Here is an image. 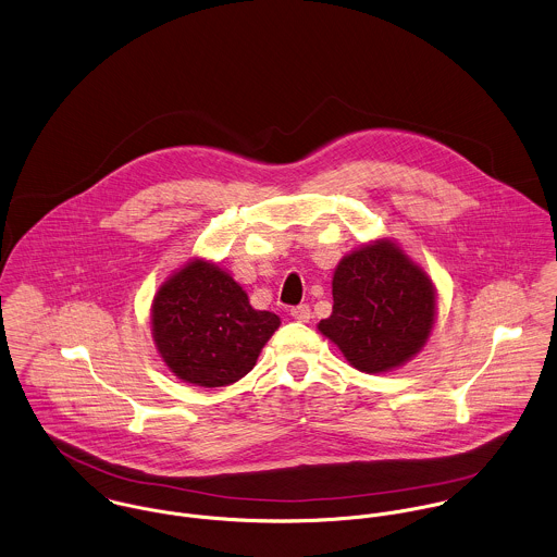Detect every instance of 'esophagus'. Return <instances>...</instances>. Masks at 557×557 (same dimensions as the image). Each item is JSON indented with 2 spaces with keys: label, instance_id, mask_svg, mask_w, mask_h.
I'll return each instance as SVG.
<instances>
[{
  "label": "esophagus",
  "instance_id": "esophagus-1",
  "mask_svg": "<svg viewBox=\"0 0 557 557\" xmlns=\"http://www.w3.org/2000/svg\"><path fill=\"white\" fill-rule=\"evenodd\" d=\"M290 317H293L295 321H299V323H308V321H310V306L301 304V306L293 308V310H290Z\"/></svg>",
  "mask_w": 557,
  "mask_h": 557
}]
</instances>
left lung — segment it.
I'll use <instances>...</instances> for the list:
<instances>
[{"instance_id":"left-lung-1","label":"left lung","mask_w":557,"mask_h":557,"mask_svg":"<svg viewBox=\"0 0 557 557\" xmlns=\"http://www.w3.org/2000/svg\"><path fill=\"white\" fill-rule=\"evenodd\" d=\"M332 293L334 312L319 332L359 372L405 366L433 334L437 288L396 240H368L346 253L335 267Z\"/></svg>"}]
</instances>
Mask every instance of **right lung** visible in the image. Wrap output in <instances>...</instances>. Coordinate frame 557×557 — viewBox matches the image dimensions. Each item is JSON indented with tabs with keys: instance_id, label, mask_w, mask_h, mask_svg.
<instances>
[{
	"instance_id": "1",
	"label": "right lung",
	"mask_w": 557,
	"mask_h": 557,
	"mask_svg": "<svg viewBox=\"0 0 557 557\" xmlns=\"http://www.w3.org/2000/svg\"><path fill=\"white\" fill-rule=\"evenodd\" d=\"M280 323L277 314L253 310L243 286L207 258L174 271L150 306L159 357L174 376L200 387L243 379Z\"/></svg>"
}]
</instances>
